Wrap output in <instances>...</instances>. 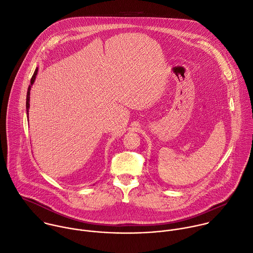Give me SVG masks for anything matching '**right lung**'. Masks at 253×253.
<instances>
[{
  "label": "right lung",
  "instance_id": "obj_1",
  "mask_svg": "<svg viewBox=\"0 0 253 253\" xmlns=\"http://www.w3.org/2000/svg\"><path fill=\"white\" fill-rule=\"evenodd\" d=\"M38 68H36V70H35V73H34V75H33V77H32V79H31V84L29 85V87H28V91H27V102H26V109H27V115H28V120H29V110H30V91H31V87H32V85L34 84V83H35V80H36V76L38 75Z\"/></svg>",
  "mask_w": 253,
  "mask_h": 253
}]
</instances>
